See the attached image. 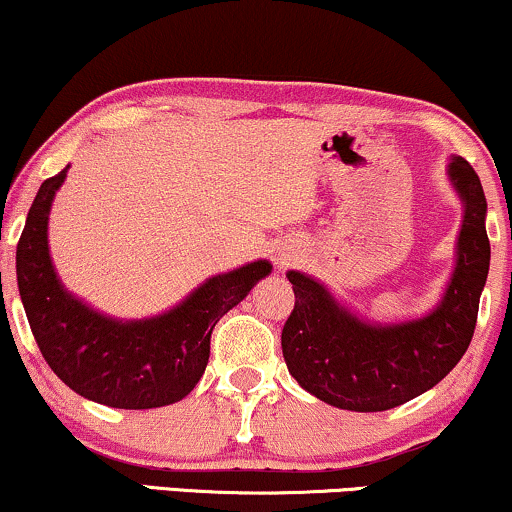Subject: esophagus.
<instances>
[{
  "label": "esophagus",
  "instance_id": "obj_1",
  "mask_svg": "<svg viewBox=\"0 0 512 512\" xmlns=\"http://www.w3.org/2000/svg\"><path fill=\"white\" fill-rule=\"evenodd\" d=\"M281 264H286V260H283V257H281Z\"/></svg>",
  "mask_w": 512,
  "mask_h": 512
}]
</instances>
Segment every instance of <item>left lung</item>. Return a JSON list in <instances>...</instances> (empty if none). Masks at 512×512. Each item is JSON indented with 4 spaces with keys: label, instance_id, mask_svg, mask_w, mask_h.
Segmentation results:
<instances>
[{
    "label": "left lung",
    "instance_id": "1",
    "mask_svg": "<svg viewBox=\"0 0 512 512\" xmlns=\"http://www.w3.org/2000/svg\"><path fill=\"white\" fill-rule=\"evenodd\" d=\"M446 177L463 205L456 262L442 297L418 319L380 323L349 309L302 271H288L295 309L281 333L283 359L302 390L335 409L373 413L406 404L449 375L475 333L491 248L480 177L451 155Z\"/></svg>",
    "mask_w": 512,
    "mask_h": 512
}]
</instances>
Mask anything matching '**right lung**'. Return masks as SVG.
Segmentation results:
<instances>
[{
  "mask_svg": "<svg viewBox=\"0 0 512 512\" xmlns=\"http://www.w3.org/2000/svg\"><path fill=\"white\" fill-rule=\"evenodd\" d=\"M68 170L40 186L16 248L18 293L32 335L51 371L84 399L134 411L174 404L203 378L217 321L271 274V262L205 278L163 314H103L70 293L51 262L49 212Z\"/></svg>",
  "mask_w": 512,
  "mask_h": 512,
  "instance_id": "add662e5",
  "label": "right lung"
}]
</instances>
